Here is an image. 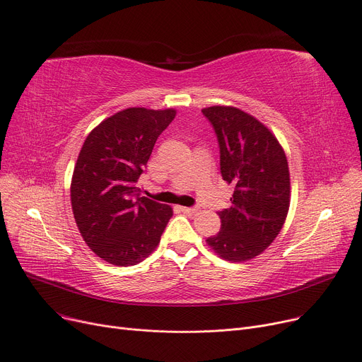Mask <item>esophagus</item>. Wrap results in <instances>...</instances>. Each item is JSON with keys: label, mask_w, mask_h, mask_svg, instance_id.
<instances>
[{"label": "esophagus", "mask_w": 362, "mask_h": 362, "mask_svg": "<svg viewBox=\"0 0 362 362\" xmlns=\"http://www.w3.org/2000/svg\"><path fill=\"white\" fill-rule=\"evenodd\" d=\"M180 210L187 214V216H197L199 213V208L198 206H182Z\"/></svg>", "instance_id": "esophagus-1"}]
</instances>
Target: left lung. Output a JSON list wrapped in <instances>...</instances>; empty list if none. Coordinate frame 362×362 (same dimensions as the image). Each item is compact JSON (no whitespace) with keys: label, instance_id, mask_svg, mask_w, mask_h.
Returning a JSON list of instances; mask_svg holds the SVG:
<instances>
[{"label":"left lung","instance_id":"8db88e82","mask_svg":"<svg viewBox=\"0 0 362 362\" xmlns=\"http://www.w3.org/2000/svg\"><path fill=\"white\" fill-rule=\"evenodd\" d=\"M220 144L223 180L233 185L232 206L220 211L221 230L206 245L223 259L250 261L280 233L291 205V173L274 133L240 108H202Z\"/></svg>","mask_w":362,"mask_h":362}]
</instances>
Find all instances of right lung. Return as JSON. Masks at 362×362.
Returning a JSON list of instances; mask_svg holds the SVG:
<instances>
[{
    "mask_svg": "<svg viewBox=\"0 0 362 362\" xmlns=\"http://www.w3.org/2000/svg\"><path fill=\"white\" fill-rule=\"evenodd\" d=\"M176 110L132 107L86 136L74 164L70 199L76 226L104 261L127 267L154 251L173 208L139 197L136 183Z\"/></svg>",
    "mask_w": 362,
    "mask_h": 362,
    "instance_id": "obj_1",
    "label": "right lung"
}]
</instances>
